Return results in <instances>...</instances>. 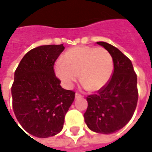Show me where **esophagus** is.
<instances>
[{"mask_svg": "<svg viewBox=\"0 0 152 152\" xmlns=\"http://www.w3.org/2000/svg\"><path fill=\"white\" fill-rule=\"evenodd\" d=\"M81 94H80V93H76V94H75V97H76V98H79V97H81Z\"/></svg>", "mask_w": 152, "mask_h": 152, "instance_id": "34e87169", "label": "esophagus"}]
</instances>
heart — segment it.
<instances>
[{
    "instance_id": "obj_1",
    "label": "heart",
    "mask_w": 152,
    "mask_h": 152,
    "mask_svg": "<svg viewBox=\"0 0 152 152\" xmlns=\"http://www.w3.org/2000/svg\"><path fill=\"white\" fill-rule=\"evenodd\" d=\"M55 72L65 87L71 88L79 78L90 91H98L107 85L113 72L110 53L103 48L76 47L67 50L58 60Z\"/></svg>"
}]
</instances>
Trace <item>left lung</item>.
Returning a JSON list of instances; mask_svg holds the SVG:
<instances>
[{
	"mask_svg": "<svg viewBox=\"0 0 152 152\" xmlns=\"http://www.w3.org/2000/svg\"><path fill=\"white\" fill-rule=\"evenodd\" d=\"M96 43L110 53L114 68L107 85L86 97L84 118L91 130L109 134L122 129L133 116L139 98L137 75L130 59L118 48L104 42Z\"/></svg>",
	"mask_w": 152,
	"mask_h": 152,
	"instance_id": "1",
	"label": "left lung"
}]
</instances>
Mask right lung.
Returning a JSON list of instances; mask_svg holds the SVG:
<instances>
[{"label":"right lung","mask_w":152,"mask_h":152,"mask_svg":"<svg viewBox=\"0 0 152 152\" xmlns=\"http://www.w3.org/2000/svg\"><path fill=\"white\" fill-rule=\"evenodd\" d=\"M64 50L63 44L34 48L25 55L14 72L11 88L13 112L22 128L38 138L61 131L65 114L75 98V92L63 88L54 72L55 62Z\"/></svg>","instance_id":"right-lung-1"}]
</instances>
